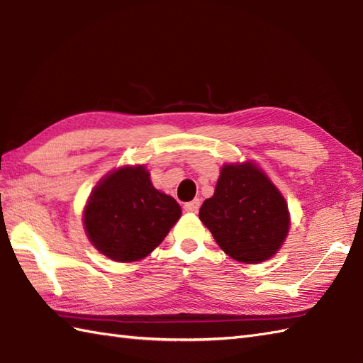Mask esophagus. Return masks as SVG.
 Wrapping results in <instances>:
<instances>
[{"mask_svg":"<svg viewBox=\"0 0 363 363\" xmlns=\"http://www.w3.org/2000/svg\"><path fill=\"white\" fill-rule=\"evenodd\" d=\"M199 206H200V200H199V199H196V200H191V202H188V203H184V205H183L184 211H188V213H196L197 209H199Z\"/></svg>","mask_w":363,"mask_h":363,"instance_id":"esophagus-1","label":"esophagus"}]
</instances>
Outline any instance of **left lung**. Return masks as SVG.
I'll return each instance as SVG.
<instances>
[{
  "label": "left lung",
  "mask_w": 363,
  "mask_h": 363,
  "mask_svg": "<svg viewBox=\"0 0 363 363\" xmlns=\"http://www.w3.org/2000/svg\"><path fill=\"white\" fill-rule=\"evenodd\" d=\"M199 217L217 245L245 264L272 257L289 231L284 197L253 163L225 164L214 196L205 200Z\"/></svg>",
  "instance_id": "1"
}]
</instances>
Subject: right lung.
I'll list each match as a JSON object with an SVG mask.
<instances>
[{
  "label": "right lung",
  "mask_w": 363,
  "mask_h": 363,
  "mask_svg": "<svg viewBox=\"0 0 363 363\" xmlns=\"http://www.w3.org/2000/svg\"><path fill=\"white\" fill-rule=\"evenodd\" d=\"M180 214L175 199L154 188L146 167L127 166L94 188L84 225L102 255L118 262H132L158 247Z\"/></svg>",
  "instance_id": "1"
}]
</instances>
